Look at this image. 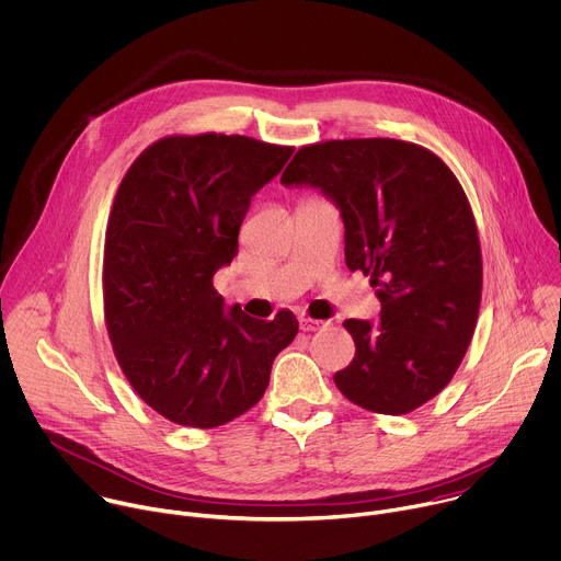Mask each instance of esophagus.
<instances>
[{
    "mask_svg": "<svg viewBox=\"0 0 561 561\" xmlns=\"http://www.w3.org/2000/svg\"><path fill=\"white\" fill-rule=\"evenodd\" d=\"M322 327H327V322H324V320H316V318H300V329H302V331H318V329H322Z\"/></svg>",
    "mask_w": 561,
    "mask_h": 561,
    "instance_id": "obj_1",
    "label": "esophagus"
}]
</instances>
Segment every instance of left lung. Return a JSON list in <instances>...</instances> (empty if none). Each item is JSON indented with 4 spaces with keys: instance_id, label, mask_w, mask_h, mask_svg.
<instances>
[{
    "instance_id": "obj_1",
    "label": "left lung",
    "mask_w": 561,
    "mask_h": 561,
    "mask_svg": "<svg viewBox=\"0 0 561 561\" xmlns=\"http://www.w3.org/2000/svg\"><path fill=\"white\" fill-rule=\"evenodd\" d=\"M341 209L345 261L371 276L380 322L345 320L356 356L333 382L354 404L402 415L451 382L473 339L482 252L469 198L431 150L398 139L302 146L280 176Z\"/></svg>"
}]
</instances>
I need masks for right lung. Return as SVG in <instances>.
I'll return each mask as SVG.
<instances>
[{
  "mask_svg": "<svg viewBox=\"0 0 561 561\" xmlns=\"http://www.w3.org/2000/svg\"><path fill=\"white\" fill-rule=\"evenodd\" d=\"M294 148L241 135L165 137L126 172L105 230L103 311L133 389L170 422L214 428L252 409L298 320L226 307L214 274L239 252L252 196Z\"/></svg>",
  "mask_w": 561,
  "mask_h": 561,
  "instance_id": "1",
  "label": "right lung"
}]
</instances>
